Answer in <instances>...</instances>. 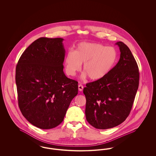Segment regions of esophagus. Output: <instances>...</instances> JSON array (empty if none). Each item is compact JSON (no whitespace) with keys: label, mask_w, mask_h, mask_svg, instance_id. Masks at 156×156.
<instances>
[{"label":"esophagus","mask_w":156,"mask_h":156,"mask_svg":"<svg viewBox=\"0 0 156 156\" xmlns=\"http://www.w3.org/2000/svg\"><path fill=\"white\" fill-rule=\"evenodd\" d=\"M83 87L82 85L81 84H80V85H78V90H80V91H82V90H83Z\"/></svg>","instance_id":"esophagus-1"}]
</instances>
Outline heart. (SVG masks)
Wrapping results in <instances>:
<instances>
[{
  "mask_svg": "<svg viewBox=\"0 0 156 156\" xmlns=\"http://www.w3.org/2000/svg\"><path fill=\"white\" fill-rule=\"evenodd\" d=\"M118 53L113 47L98 43H82L76 51L69 50L65 58L67 74L75 76L83 64V78L92 81L102 80L109 74L116 64Z\"/></svg>",
  "mask_w": 156,
  "mask_h": 156,
  "instance_id": "heart-1",
  "label": "heart"
}]
</instances>
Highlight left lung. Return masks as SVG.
Instances as JSON below:
<instances>
[{"mask_svg": "<svg viewBox=\"0 0 156 156\" xmlns=\"http://www.w3.org/2000/svg\"><path fill=\"white\" fill-rule=\"evenodd\" d=\"M115 44L120 52L117 64L102 80L87 83L83 90L86 119L99 129L114 127L126 120L139 87V68L132 53L123 42Z\"/></svg>", "mask_w": 156, "mask_h": 156, "instance_id": "left-lung-1", "label": "left lung"}]
</instances>
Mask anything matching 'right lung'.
Wrapping results in <instances>:
<instances>
[{
  "label": "right lung",
  "instance_id": "add662e5",
  "mask_svg": "<svg viewBox=\"0 0 156 156\" xmlns=\"http://www.w3.org/2000/svg\"><path fill=\"white\" fill-rule=\"evenodd\" d=\"M63 41L38 38L23 52L16 68L20 109L28 122L42 129L58 126L78 94V82L63 71Z\"/></svg>",
  "mask_w": 156,
  "mask_h": 156
}]
</instances>
